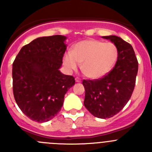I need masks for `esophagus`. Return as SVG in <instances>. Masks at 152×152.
Wrapping results in <instances>:
<instances>
[{
    "instance_id": "1",
    "label": "esophagus",
    "mask_w": 152,
    "mask_h": 152,
    "mask_svg": "<svg viewBox=\"0 0 152 152\" xmlns=\"http://www.w3.org/2000/svg\"><path fill=\"white\" fill-rule=\"evenodd\" d=\"M75 81H76V82L80 83V82H81V79L79 78V77H75Z\"/></svg>"
}]
</instances>
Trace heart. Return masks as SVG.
<instances>
[{
    "instance_id": "heart-1",
    "label": "heart",
    "mask_w": 152,
    "mask_h": 152,
    "mask_svg": "<svg viewBox=\"0 0 152 152\" xmlns=\"http://www.w3.org/2000/svg\"><path fill=\"white\" fill-rule=\"evenodd\" d=\"M119 56L117 47L112 42L99 40L80 41L72 47L71 53L63 57L65 68L72 72L80 64L81 71L86 77L99 79L107 75L116 64Z\"/></svg>"
}]
</instances>
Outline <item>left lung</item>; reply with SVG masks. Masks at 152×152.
I'll return each mask as SVG.
<instances>
[{
  "label": "left lung",
  "mask_w": 152,
  "mask_h": 152,
  "mask_svg": "<svg viewBox=\"0 0 152 152\" xmlns=\"http://www.w3.org/2000/svg\"><path fill=\"white\" fill-rule=\"evenodd\" d=\"M117 47L119 56L114 68L104 77L84 80V107L100 119L113 117L123 110L131 97L138 73V61L133 48L116 36H103Z\"/></svg>",
  "instance_id": "obj_1"
}]
</instances>
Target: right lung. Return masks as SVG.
<instances>
[{"label": "right lung", "mask_w": 152, "mask_h": 152, "mask_svg": "<svg viewBox=\"0 0 152 152\" xmlns=\"http://www.w3.org/2000/svg\"><path fill=\"white\" fill-rule=\"evenodd\" d=\"M66 37H39L24 45L13 63V91L18 107L33 121L45 123L58 113L75 77L59 71Z\"/></svg>", "instance_id": "obj_1"}]
</instances>
